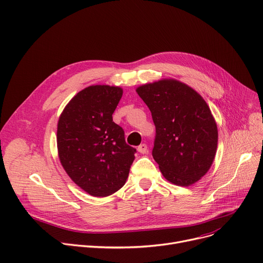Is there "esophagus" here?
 <instances>
[{"label":"esophagus","mask_w":263,"mask_h":263,"mask_svg":"<svg viewBox=\"0 0 263 263\" xmlns=\"http://www.w3.org/2000/svg\"><path fill=\"white\" fill-rule=\"evenodd\" d=\"M138 152L140 153V154H145L146 152H147V145L145 144V143H142V144H140L138 146Z\"/></svg>","instance_id":"esophagus-1"}]
</instances>
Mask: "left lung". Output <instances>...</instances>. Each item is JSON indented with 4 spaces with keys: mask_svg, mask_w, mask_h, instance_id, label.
Masks as SVG:
<instances>
[{
    "mask_svg": "<svg viewBox=\"0 0 263 263\" xmlns=\"http://www.w3.org/2000/svg\"><path fill=\"white\" fill-rule=\"evenodd\" d=\"M156 126L153 157L163 177L189 187L208 171L218 147V126L205 100L177 80L164 79L137 89Z\"/></svg>",
    "mask_w": 263,
    "mask_h": 263,
    "instance_id": "obj_1",
    "label": "left lung"
}]
</instances>
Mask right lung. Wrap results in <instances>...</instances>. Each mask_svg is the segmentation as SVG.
I'll return each mask as SVG.
<instances>
[{"mask_svg": "<svg viewBox=\"0 0 263 263\" xmlns=\"http://www.w3.org/2000/svg\"><path fill=\"white\" fill-rule=\"evenodd\" d=\"M118 86H89L74 96L57 124V149L69 177L92 196L120 190L128 177L136 148L112 121L122 98Z\"/></svg>", "mask_w": 263, "mask_h": 263, "instance_id": "obj_1", "label": "right lung"}]
</instances>
